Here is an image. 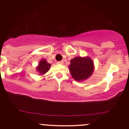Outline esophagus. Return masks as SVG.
<instances>
[{
    "label": "esophagus",
    "mask_w": 129,
    "mask_h": 129,
    "mask_svg": "<svg viewBox=\"0 0 129 129\" xmlns=\"http://www.w3.org/2000/svg\"><path fill=\"white\" fill-rule=\"evenodd\" d=\"M57 63H59V64H63V60H61V61H59V62H57Z\"/></svg>",
    "instance_id": "esophagus-1"
}]
</instances>
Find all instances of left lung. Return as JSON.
I'll list each match as a JSON object with an SVG mask.
<instances>
[{
    "label": "left lung",
    "instance_id": "left-lung-1",
    "mask_svg": "<svg viewBox=\"0 0 129 129\" xmlns=\"http://www.w3.org/2000/svg\"><path fill=\"white\" fill-rule=\"evenodd\" d=\"M69 69L73 79L81 81L87 79L92 75L94 65L90 57H76L71 59Z\"/></svg>",
    "mask_w": 129,
    "mask_h": 129
}]
</instances>
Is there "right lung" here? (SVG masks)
<instances>
[{"mask_svg": "<svg viewBox=\"0 0 129 129\" xmlns=\"http://www.w3.org/2000/svg\"><path fill=\"white\" fill-rule=\"evenodd\" d=\"M51 65L47 62L45 59H42L39 62V65L37 67L36 70L39 73V75H43L49 70Z\"/></svg>", "mask_w": 129, "mask_h": 129, "instance_id": "obj_1", "label": "right lung"}]
</instances>
